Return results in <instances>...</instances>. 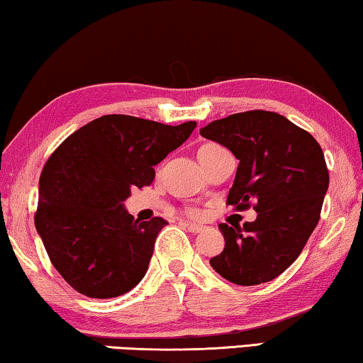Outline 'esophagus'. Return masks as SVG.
<instances>
[{
  "label": "esophagus",
  "instance_id": "esophagus-1",
  "mask_svg": "<svg viewBox=\"0 0 363 363\" xmlns=\"http://www.w3.org/2000/svg\"><path fill=\"white\" fill-rule=\"evenodd\" d=\"M184 226H186V228L191 231V233H200V231L203 230V226L202 225H196V223H184Z\"/></svg>",
  "mask_w": 363,
  "mask_h": 363
}]
</instances>
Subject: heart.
<instances>
[{"mask_svg":"<svg viewBox=\"0 0 363 363\" xmlns=\"http://www.w3.org/2000/svg\"><path fill=\"white\" fill-rule=\"evenodd\" d=\"M221 147L220 145H216V143H205L203 147H200V150H199V155H205V153H212V151H216V150H220ZM187 213L191 215V216H199L200 215V212L197 208H189L187 210Z\"/></svg>","mask_w":363,"mask_h":363,"instance_id":"1","label":"heart"}]
</instances>
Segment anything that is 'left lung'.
Returning a JSON list of instances; mask_svg holds the SVG:
<instances>
[{"label": "left lung", "mask_w": 363, "mask_h": 363, "mask_svg": "<svg viewBox=\"0 0 363 363\" xmlns=\"http://www.w3.org/2000/svg\"><path fill=\"white\" fill-rule=\"evenodd\" d=\"M200 135L240 160L226 205L257 212L242 226L220 223L225 250L210 266L238 285L270 282L295 262L320 221L329 187L320 143L280 113L261 109L210 122Z\"/></svg>", "instance_id": "1"}]
</instances>
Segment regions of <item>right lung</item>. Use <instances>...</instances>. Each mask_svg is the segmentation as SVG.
I'll return each instance as SVG.
<instances>
[{
	"label": "right lung",
	"mask_w": 363,
	"mask_h": 363,
	"mask_svg": "<svg viewBox=\"0 0 363 363\" xmlns=\"http://www.w3.org/2000/svg\"><path fill=\"white\" fill-rule=\"evenodd\" d=\"M196 125L111 113L78 128L50 155L39 179L34 223L69 286L89 298H113L145 277L167 221L135 220L122 202L132 189L153 182V166Z\"/></svg>",
	"instance_id": "1"
}]
</instances>
